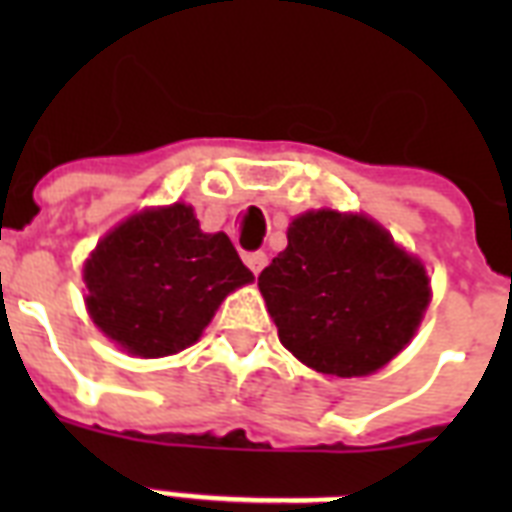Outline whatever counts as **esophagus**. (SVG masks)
I'll return each mask as SVG.
<instances>
[{
    "instance_id": "esophagus-1",
    "label": "esophagus",
    "mask_w": 512,
    "mask_h": 512,
    "mask_svg": "<svg viewBox=\"0 0 512 512\" xmlns=\"http://www.w3.org/2000/svg\"><path fill=\"white\" fill-rule=\"evenodd\" d=\"M244 263L249 265V271L255 273H260L265 268V265H268V255H265V252H260V249H257V252H244Z\"/></svg>"
}]
</instances>
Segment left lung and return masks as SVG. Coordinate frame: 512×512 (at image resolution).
I'll return each instance as SVG.
<instances>
[{"mask_svg": "<svg viewBox=\"0 0 512 512\" xmlns=\"http://www.w3.org/2000/svg\"><path fill=\"white\" fill-rule=\"evenodd\" d=\"M281 345L324 377H366L417 335L428 271L364 212L321 207L292 217L287 247L257 279Z\"/></svg>", "mask_w": 512, "mask_h": 512, "instance_id": "1", "label": "left lung"}]
</instances>
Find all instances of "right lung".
Listing matches in <instances>:
<instances>
[{"label":"right lung","mask_w":512,"mask_h":512,"mask_svg":"<svg viewBox=\"0 0 512 512\" xmlns=\"http://www.w3.org/2000/svg\"><path fill=\"white\" fill-rule=\"evenodd\" d=\"M92 324L135 358H164L204 335L225 297L255 281L231 239L199 228L191 204L143 207L82 265Z\"/></svg>","instance_id":"obj_1"}]
</instances>
